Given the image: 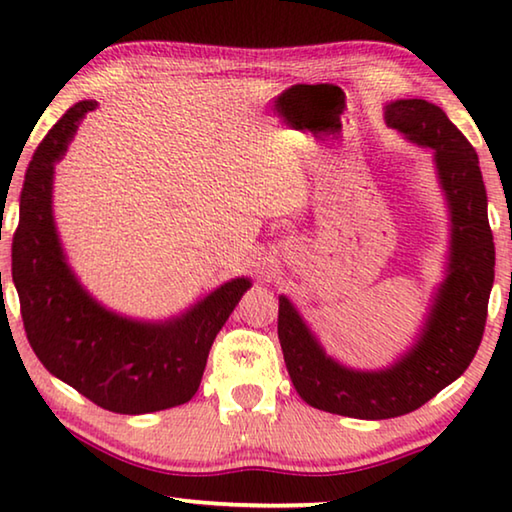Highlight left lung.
Segmentation results:
<instances>
[{
	"instance_id": "left-lung-1",
	"label": "left lung",
	"mask_w": 512,
	"mask_h": 512,
	"mask_svg": "<svg viewBox=\"0 0 512 512\" xmlns=\"http://www.w3.org/2000/svg\"><path fill=\"white\" fill-rule=\"evenodd\" d=\"M384 119L404 140L431 149L449 219L443 280L411 348L386 368H350L325 352L287 296L277 311V339L298 395L314 409L359 420L411 413L463 375L479 350L495 282L488 196L472 144L424 99L386 103Z\"/></svg>"
}]
</instances>
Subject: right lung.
Here are the masks:
<instances>
[{
    "mask_svg": "<svg viewBox=\"0 0 512 512\" xmlns=\"http://www.w3.org/2000/svg\"><path fill=\"white\" fill-rule=\"evenodd\" d=\"M97 101L69 108L33 153L13 237V282L33 352L51 375L101 409L124 415L192 400L216 334L253 287L235 277L164 320L108 309L69 266L54 219V173Z\"/></svg>",
    "mask_w": 512,
    "mask_h": 512,
    "instance_id": "right-lung-1",
    "label": "right lung"
}]
</instances>
